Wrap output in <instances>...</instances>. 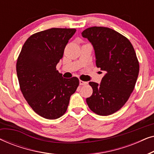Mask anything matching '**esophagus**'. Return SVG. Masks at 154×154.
<instances>
[{
  "label": "esophagus",
  "mask_w": 154,
  "mask_h": 154,
  "mask_svg": "<svg viewBox=\"0 0 154 154\" xmlns=\"http://www.w3.org/2000/svg\"><path fill=\"white\" fill-rule=\"evenodd\" d=\"M79 84H80V85H87L88 82H85V81H81V80H80V81H79Z\"/></svg>",
  "instance_id": "1"
}]
</instances>
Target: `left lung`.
I'll use <instances>...</instances> for the list:
<instances>
[{"instance_id": "obj_1", "label": "left lung", "mask_w": 154, "mask_h": 154, "mask_svg": "<svg viewBox=\"0 0 154 154\" xmlns=\"http://www.w3.org/2000/svg\"><path fill=\"white\" fill-rule=\"evenodd\" d=\"M82 36L91 43L96 66L105 73L100 84L89 83L93 92L86 102L97 114L111 115L123 106L135 86L140 71L135 51L127 38L107 27H90Z\"/></svg>"}]
</instances>
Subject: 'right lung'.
Listing matches in <instances>:
<instances>
[{
  "instance_id": "obj_1",
  "label": "right lung",
  "mask_w": 154,
  "mask_h": 154,
  "mask_svg": "<svg viewBox=\"0 0 154 154\" xmlns=\"http://www.w3.org/2000/svg\"><path fill=\"white\" fill-rule=\"evenodd\" d=\"M75 29L52 28L31 35L17 62V74L25 100L37 114L57 119L66 111L76 90V77L64 79L56 66Z\"/></svg>"
}]
</instances>
